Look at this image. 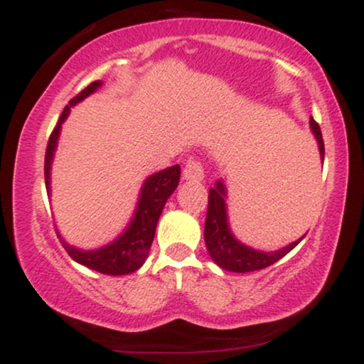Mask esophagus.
<instances>
[{
    "label": "esophagus",
    "mask_w": 364,
    "mask_h": 364,
    "mask_svg": "<svg viewBox=\"0 0 364 364\" xmlns=\"http://www.w3.org/2000/svg\"><path fill=\"white\" fill-rule=\"evenodd\" d=\"M183 179H186V181H195V183L203 181L202 164H200L198 161H195V159H190V161L186 162L185 169H183Z\"/></svg>",
    "instance_id": "obj_1"
}]
</instances>
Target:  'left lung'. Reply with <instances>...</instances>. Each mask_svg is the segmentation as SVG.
Wrapping results in <instances>:
<instances>
[{
  "instance_id": "left-lung-1",
  "label": "left lung",
  "mask_w": 364,
  "mask_h": 364,
  "mask_svg": "<svg viewBox=\"0 0 364 364\" xmlns=\"http://www.w3.org/2000/svg\"><path fill=\"white\" fill-rule=\"evenodd\" d=\"M310 127L313 135H315L316 141H318L320 157L323 159L325 149H323V139H321V132L318 123L310 118ZM228 190L223 181H217L214 188L208 191V208H207V219H205V231H203V237H205V245L208 250V255L220 269L229 270V272L245 274L253 272V270H262L265 267H270L272 263L279 262L282 257H286L294 246L299 245V240L292 241L291 245L284 246L281 250L275 252H260L255 250L252 246L241 243L237 237L232 235L231 225H229L228 217Z\"/></svg>"
}]
</instances>
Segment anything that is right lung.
Wrapping results in <instances>:
<instances>
[{
	"mask_svg": "<svg viewBox=\"0 0 364 364\" xmlns=\"http://www.w3.org/2000/svg\"><path fill=\"white\" fill-rule=\"evenodd\" d=\"M101 85V80L92 82L80 94L75 95L72 101L68 102V106L65 107V111L61 112L60 121H58L56 128L53 129L51 136H49L44 161V176L48 195H51V166L54 152H56L58 139H60L61 124L68 118L70 107L77 106L83 99L94 94ZM179 176H181V168L176 164L159 171V173L145 179L144 185L140 188L139 202H136L132 220L123 229V232L114 241H111L109 245H104L97 250H80L77 246L66 243L60 232H58V237H60L65 250L75 262L89 267L95 272L106 275H127L135 272L147 260L150 245H152L154 236H156L157 220L162 214V208H164L168 198L178 188Z\"/></svg>",
	"mask_w": 364,
	"mask_h": 364,
	"instance_id": "right-lung-1",
	"label": "right lung"
}]
</instances>
